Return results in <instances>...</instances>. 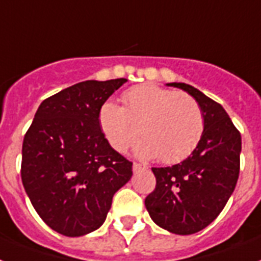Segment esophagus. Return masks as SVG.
Wrapping results in <instances>:
<instances>
[{
    "mask_svg": "<svg viewBox=\"0 0 261 261\" xmlns=\"http://www.w3.org/2000/svg\"><path fill=\"white\" fill-rule=\"evenodd\" d=\"M146 166H143V165L141 164H134L133 165V170H134V173H138V171H141V170H145Z\"/></svg>",
    "mask_w": 261,
    "mask_h": 261,
    "instance_id": "obj_1",
    "label": "esophagus"
}]
</instances>
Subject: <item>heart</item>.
Wrapping results in <instances>:
<instances>
[{
	"instance_id": "1",
	"label": "heart",
	"mask_w": 261,
	"mask_h": 261,
	"mask_svg": "<svg viewBox=\"0 0 261 261\" xmlns=\"http://www.w3.org/2000/svg\"><path fill=\"white\" fill-rule=\"evenodd\" d=\"M124 103L106 101L99 110V124L110 145L123 152L138 139L137 154L165 164L185 160L204 133V115L196 99L152 84L127 90Z\"/></svg>"
}]
</instances>
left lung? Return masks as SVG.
Instances as JSON below:
<instances>
[{"label": "left lung", "mask_w": 261, "mask_h": 261, "mask_svg": "<svg viewBox=\"0 0 261 261\" xmlns=\"http://www.w3.org/2000/svg\"><path fill=\"white\" fill-rule=\"evenodd\" d=\"M196 99L204 115L198 145L181 164L152 167L154 192L145 205L156 225L175 234L206 228L232 196L240 171L241 135L217 101L185 83H167Z\"/></svg>", "instance_id": "1"}]
</instances>
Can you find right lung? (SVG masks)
<instances>
[{"mask_svg":"<svg viewBox=\"0 0 261 261\" xmlns=\"http://www.w3.org/2000/svg\"><path fill=\"white\" fill-rule=\"evenodd\" d=\"M127 79L87 80L37 109L22 143L21 178L32 205L57 233L77 237L100 228L133 164L112 149L99 110Z\"/></svg>","mask_w":261,"mask_h":261,"instance_id":"add662e5","label":"right lung"}]
</instances>
